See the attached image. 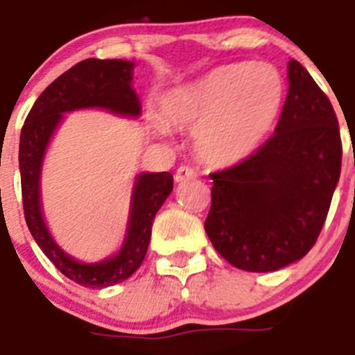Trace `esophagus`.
<instances>
[{
    "label": "esophagus",
    "mask_w": 355,
    "mask_h": 355,
    "mask_svg": "<svg viewBox=\"0 0 355 355\" xmlns=\"http://www.w3.org/2000/svg\"><path fill=\"white\" fill-rule=\"evenodd\" d=\"M196 177L193 168L189 166H180L177 171H175V182H185V180H191V178Z\"/></svg>",
    "instance_id": "obj_1"
}]
</instances>
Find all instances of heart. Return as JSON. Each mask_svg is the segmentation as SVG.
Returning <instances> with one entry per match:
<instances>
[{
    "label": "heart",
    "instance_id": "1",
    "mask_svg": "<svg viewBox=\"0 0 355 355\" xmlns=\"http://www.w3.org/2000/svg\"><path fill=\"white\" fill-rule=\"evenodd\" d=\"M283 102V79L267 63L212 70L162 98L166 125L196 129L200 154L214 164L244 161L272 129Z\"/></svg>",
    "mask_w": 355,
    "mask_h": 355
}]
</instances>
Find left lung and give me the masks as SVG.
Here are the masks:
<instances>
[{
  "label": "left lung",
  "instance_id": "8db88e82",
  "mask_svg": "<svg viewBox=\"0 0 355 355\" xmlns=\"http://www.w3.org/2000/svg\"><path fill=\"white\" fill-rule=\"evenodd\" d=\"M276 130L254 154L210 173L205 232L237 269L272 272L315 245L341 171V138L327 95L295 60Z\"/></svg>",
  "mask_w": 355,
  "mask_h": 355
}]
</instances>
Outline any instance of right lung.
Returning a JSON list of instances; mask_svg holds the SVG:
<instances>
[{
  "instance_id": "1",
  "label": "right lung",
  "mask_w": 355,
  "mask_h": 355,
  "mask_svg": "<svg viewBox=\"0 0 355 355\" xmlns=\"http://www.w3.org/2000/svg\"><path fill=\"white\" fill-rule=\"evenodd\" d=\"M132 69L134 63L125 60H83L40 94L21 130L19 170L28 228L54 267L86 288L116 285L139 269L148 249L155 214L173 191V175L168 171L138 175L129 228L120 253L98 263H81L62 251L47 232L40 209V168L47 143L62 122L63 113L83 107H102L125 116L141 113L138 95L130 86Z\"/></svg>"
}]
</instances>
